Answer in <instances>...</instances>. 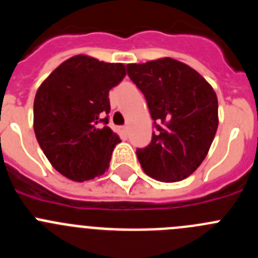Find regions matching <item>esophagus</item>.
<instances>
[{"label": "esophagus", "instance_id": "34e87169", "mask_svg": "<svg viewBox=\"0 0 258 258\" xmlns=\"http://www.w3.org/2000/svg\"><path fill=\"white\" fill-rule=\"evenodd\" d=\"M120 131H121V133L124 134V136H127V125H124V126L120 127Z\"/></svg>", "mask_w": 258, "mask_h": 258}]
</instances>
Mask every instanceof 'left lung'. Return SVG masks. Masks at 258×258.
Wrapping results in <instances>:
<instances>
[{"label": "left lung", "mask_w": 258, "mask_h": 258, "mask_svg": "<svg viewBox=\"0 0 258 258\" xmlns=\"http://www.w3.org/2000/svg\"><path fill=\"white\" fill-rule=\"evenodd\" d=\"M126 72L145 94L157 132L139 164L151 178L179 181L202 164L219 125L217 97L195 69L174 58L129 63Z\"/></svg>", "instance_id": "left-lung-1"}]
</instances>
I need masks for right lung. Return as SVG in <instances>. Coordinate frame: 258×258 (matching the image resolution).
<instances>
[{
	"instance_id": "1",
	"label": "right lung",
	"mask_w": 258,
	"mask_h": 258,
	"mask_svg": "<svg viewBox=\"0 0 258 258\" xmlns=\"http://www.w3.org/2000/svg\"><path fill=\"white\" fill-rule=\"evenodd\" d=\"M126 75L122 63L78 55L63 61L38 88L34 133L51 165L66 178L102 175L120 138L107 126L108 92Z\"/></svg>"
}]
</instances>
